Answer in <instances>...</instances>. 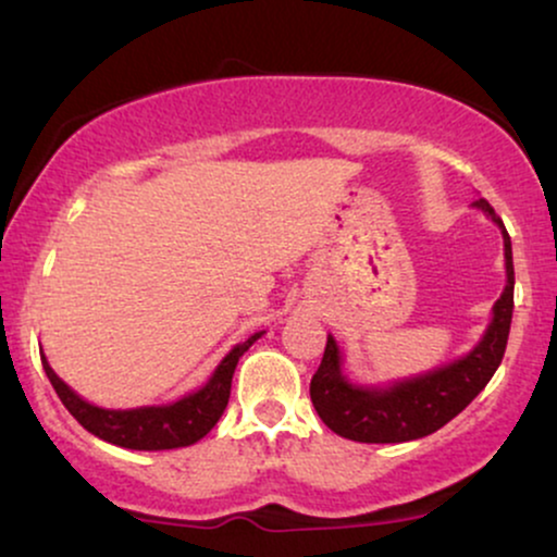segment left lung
Segmentation results:
<instances>
[{"label":"left lung","instance_id":"obj_1","mask_svg":"<svg viewBox=\"0 0 557 557\" xmlns=\"http://www.w3.org/2000/svg\"><path fill=\"white\" fill-rule=\"evenodd\" d=\"M476 207L503 227L505 272H508L503 296L492 309L495 317L487 335L466 359L417 380L398 382L387 389L350 385L341 374V350L330 335L322 363L311 376L309 393L319 419L335 434L356 443H408V440L426 437L456 419L497 372L508 345L510 317H513V251H510L508 230L490 201L479 198Z\"/></svg>","mask_w":557,"mask_h":557}]
</instances>
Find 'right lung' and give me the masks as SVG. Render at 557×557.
<instances>
[{
  "mask_svg": "<svg viewBox=\"0 0 557 557\" xmlns=\"http://www.w3.org/2000/svg\"><path fill=\"white\" fill-rule=\"evenodd\" d=\"M259 337L261 332L248 337L246 343L235 345L225 359H222L220 367H216L212 380L198 389V393L185 395L183 400L172 403V406L133 408V411H107V408L91 406V403L78 398L52 372V367H49L44 356L41 363L49 382L57 389V395H60V400L78 419L83 430H88L96 437L107 440L112 445L131 447V450H172V447L198 443L220 421L222 411L227 408L230 385H233V372L238 367V359Z\"/></svg>",
  "mask_w": 557,
  "mask_h": 557,
  "instance_id": "1",
  "label": "right lung"
}]
</instances>
